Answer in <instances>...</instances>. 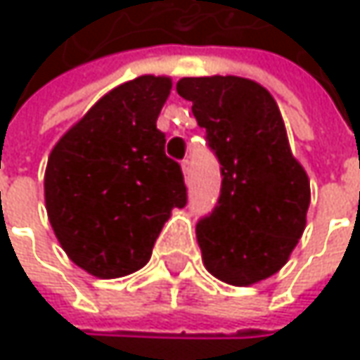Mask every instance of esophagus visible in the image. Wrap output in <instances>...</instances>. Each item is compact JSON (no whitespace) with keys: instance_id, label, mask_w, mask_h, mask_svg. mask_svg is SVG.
Returning <instances> with one entry per match:
<instances>
[{"instance_id":"obj_1","label":"esophagus","mask_w":360,"mask_h":360,"mask_svg":"<svg viewBox=\"0 0 360 360\" xmlns=\"http://www.w3.org/2000/svg\"><path fill=\"white\" fill-rule=\"evenodd\" d=\"M181 169H183L185 179L189 181V175H191V160H183V162H181Z\"/></svg>"}]
</instances>
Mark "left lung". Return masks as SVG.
I'll return each instance as SVG.
<instances>
[{
  "mask_svg": "<svg viewBox=\"0 0 360 360\" xmlns=\"http://www.w3.org/2000/svg\"><path fill=\"white\" fill-rule=\"evenodd\" d=\"M177 94L206 129L221 165V195L195 225L208 273L231 285L275 275L296 248L311 204L273 96L242 77H185Z\"/></svg>",
  "mask_w": 360,
  "mask_h": 360,
  "instance_id": "1",
  "label": "left lung"
}]
</instances>
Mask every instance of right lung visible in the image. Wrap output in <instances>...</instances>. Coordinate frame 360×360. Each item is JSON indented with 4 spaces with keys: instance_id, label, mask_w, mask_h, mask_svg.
<instances>
[{
    "instance_id": "add662e5",
    "label": "right lung",
    "mask_w": 360,
    "mask_h": 360,
    "mask_svg": "<svg viewBox=\"0 0 360 360\" xmlns=\"http://www.w3.org/2000/svg\"><path fill=\"white\" fill-rule=\"evenodd\" d=\"M169 77L118 85L51 150L45 208L68 258L100 279L141 269L173 208L187 204L179 162L165 154L158 114Z\"/></svg>"
}]
</instances>
